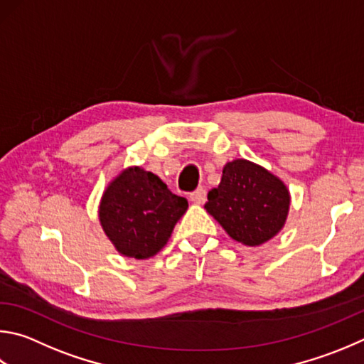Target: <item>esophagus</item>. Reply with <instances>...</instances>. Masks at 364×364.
I'll return each mask as SVG.
<instances>
[{
	"instance_id": "obj_1",
	"label": "esophagus",
	"mask_w": 364,
	"mask_h": 364,
	"mask_svg": "<svg viewBox=\"0 0 364 364\" xmlns=\"http://www.w3.org/2000/svg\"><path fill=\"white\" fill-rule=\"evenodd\" d=\"M189 199H191V202H194L196 205H202V203H205V200H207V191H205L203 188L196 189L194 193H191Z\"/></svg>"
}]
</instances>
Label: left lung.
<instances>
[{"mask_svg": "<svg viewBox=\"0 0 364 364\" xmlns=\"http://www.w3.org/2000/svg\"><path fill=\"white\" fill-rule=\"evenodd\" d=\"M289 191L279 176L247 159L228 162L205 210L229 237L248 247L266 243L285 226Z\"/></svg>", "mask_w": 364, "mask_h": 364, "instance_id": "8db88e82", "label": "left lung"}]
</instances>
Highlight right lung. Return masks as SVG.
Segmentation results:
<instances>
[{"label":"right lung","instance_id":"add662e5","mask_svg":"<svg viewBox=\"0 0 364 364\" xmlns=\"http://www.w3.org/2000/svg\"><path fill=\"white\" fill-rule=\"evenodd\" d=\"M186 210L188 200L171 193L159 176L129 167L105 189L98 218L119 253L148 259L167 245Z\"/></svg>","mask_w":364,"mask_h":364}]
</instances>
